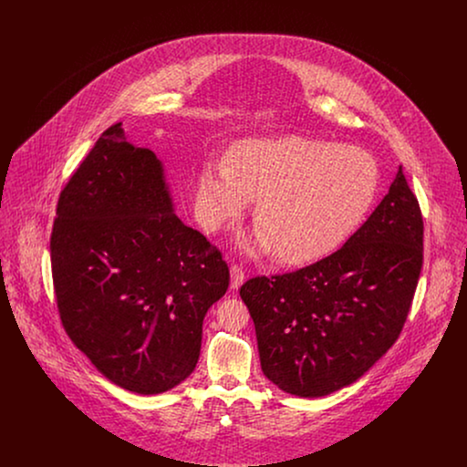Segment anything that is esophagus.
Returning <instances> with one entry per match:
<instances>
[{"instance_id":"esophagus-1","label":"esophagus","mask_w":467,"mask_h":467,"mask_svg":"<svg viewBox=\"0 0 467 467\" xmlns=\"http://www.w3.org/2000/svg\"><path fill=\"white\" fill-rule=\"evenodd\" d=\"M244 282V267L238 265L231 266V289H240Z\"/></svg>"}]
</instances>
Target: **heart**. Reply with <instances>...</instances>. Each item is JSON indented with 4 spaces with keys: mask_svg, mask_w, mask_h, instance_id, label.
Masks as SVG:
<instances>
[{
    "mask_svg": "<svg viewBox=\"0 0 467 467\" xmlns=\"http://www.w3.org/2000/svg\"><path fill=\"white\" fill-rule=\"evenodd\" d=\"M378 191L379 168L362 149L301 136L248 140L231 161L202 166L198 210L208 227H221L257 201L259 246L282 263L303 265L343 244Z\"/></svg>",
    "mask_w": 467,
    "mask_h": 467,
    "instance_id": "heart-1",
    "label": "heart"
}]
</instances>
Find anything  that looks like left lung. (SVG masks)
<instances>
[{"instance_id": "1", "label": "left lung", "mask_w": 467, "mask_h": 467, "mask_svg": "<svg viewBox=\"0 0 467 467\" xmlns=\"http://www.w3.org/2000/svg\"><path fill=\"white\" fill-rule=\"evenodd\" d=\"M422 261V212L400 166L389 194L339 250L242 285L267 379L299 398L354 383L400 337Z\"/></svg>"}]
</instances>
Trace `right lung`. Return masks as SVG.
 I'll use <instances>...</instances> for the list:
<instances>
[{
  "mask_svg": "<svg viewBox=\"0 0 467 467\" xmlns=\"http://www.w3.org/2000/svg\"><path fill=\"white\" fill-rule=\"evenodd\" d=\"M56 215L52 280L69 339L130 392L177 387L198 364L202 318L229 287V267L173 213L161 161L113 124L67 180Z\"/></svg>",
  "mask_w": 467,
  "mask_h": 467,
  "instance_id": "1",
  "label": "right lung"
}]
</instances>
